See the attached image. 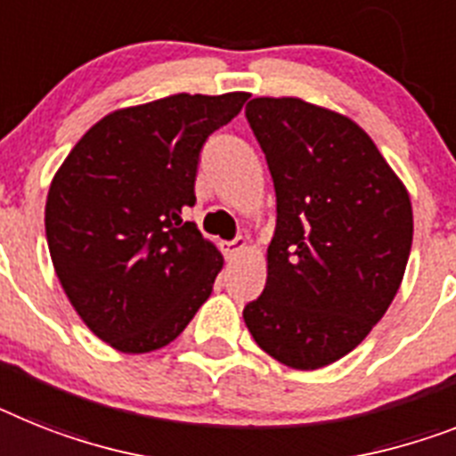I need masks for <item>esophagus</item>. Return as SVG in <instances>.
<instances>
[{"label": "esophagus", "mask_w": 456, "mask_h": 456, "mask_svg": "<svg viewBox=\"0 0 456 456\" xmlns=\"http://www.w3.org/2000/svg\"><path fill=\"white\" fill-rule=\"evenodd\" d=\"M220 250L227 259L236 257L240 250H246V239H243V236H239V239H234V240H222Z\"/></svg>", "instance_id": "obj_1"}]
</instances>
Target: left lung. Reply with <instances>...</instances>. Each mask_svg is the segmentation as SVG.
Masks as SVG:
<instances>
[{
  "label": "left lung",
  "mask_w": 456,
  "mask_h": 456,
  "mask_svg": "<svg viewBox=\"0 0 456 456\" xmlns=\"http://www.w3.org/2000/svg\"><path fill=\"white\" fill-rule=\"evenodd\" d=\"M246 118L275 187L266 287L243 308L266 354L299 370L334 364L380 322L412 246L408 190L369 134L297 97H257Z\"/></svg>",
  "instance_id": "1"
}]
</instances>
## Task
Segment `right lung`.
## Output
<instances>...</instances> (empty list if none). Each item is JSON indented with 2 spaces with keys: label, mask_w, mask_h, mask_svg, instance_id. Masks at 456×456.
I'll return each mask as SVG.
<instances>
[{
  "label": "right lung",
  "mask_w": 456,
  "mask_h": 456,
  "mask_svg": "<svg viewBox=\"0 0 456 456\" xmlns=\"http://www.w3.org/2000/svg\"><path fill=\"white\" fill-rule=\"evenodd\" d=\"M248 92L171 94L109 113L69 152L48 190L45 239L64 294L110 347L159 350L213 292L222 255L183 220L199 155Z\"/></svg>",
  "instance_id": "right-lung-1"
}]
</instances>
